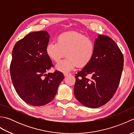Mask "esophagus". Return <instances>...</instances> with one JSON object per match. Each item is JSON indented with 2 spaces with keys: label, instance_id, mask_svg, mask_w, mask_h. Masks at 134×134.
I'll return each mask as SVG.
<instances>
[{
  "label": "esophagus",
  "instance_id": "obj_1",
  "mask_svg": "<svg viewBox=\"0 0 134 134\" xmlns=\"http://www.w3.org/2000/svg\"><path fill=\"white\" fill-rule=\"evenodd\" d=\"M71 74L69 73V72H64V75L65 76H67L69 75H71Z\"/></svg>",
  "mask_w": 134,
  "mask_h": 134
}]
</instances>
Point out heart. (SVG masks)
<instances>
[{
    "mask_svg": "<svg viewBox=\"0 0 134 134\" xmlns=\"http://www.w3.org/2000/svg\"><path fill=\"white\" fill-rule=\"evenodd\" d=\"M95 50L92 39L76 32H64L58 37V42H50L46 47L49 58L59 62L66 52L67 58L59 62L56 68L61 71H70L77 65L82 67L92 60Z\"/></svg>",
    "mask_w": 134,
    "mask_h": 134,
    "instance_id": "1",
    "label": "heart"
}]
</instances>
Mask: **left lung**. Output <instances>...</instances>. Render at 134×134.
Returning <instances> with one entry per match:
<instances>
[{
  "label": "left lung",
  "mask_w": 134,
  "mask_h": 134,
  "mask_svg": "<svg viewBox=\"0 0 134 134\" xmlns=\"http://www.w3.org/2000/svg\"><path fill=\"white\" fill-rule=\"evenodd\" d=\"M94 45L92 60L75 74L74 89L77 100L90 108L100 107L112 98L120 83L124 64L123 53L112 38L98 35ZM88 75H91L90 79L86 78Z\"/></svg>",
  "instance_id": "left-lung-1"
}]
</instances>
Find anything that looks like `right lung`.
<instances>
[{
    "mask_svg": "<svg viewBox=\"0 0 134 134\" xmlns=\"http://www.w3.org/2000/svg\"><path fill=\"white\" fill-rule=\"evenodd\" d=\"M49 35L47 31L30 33L15 44L10 74L14 88L23 100L33 106L49 103L56 94L63 73L47 72L53 67L46 52Z\"/></svg>",
    "mask_w": 134,
    "mask_h": 134,
    "instance_id": "add662e5",
    "label": "right lung"
}]
</instances>
